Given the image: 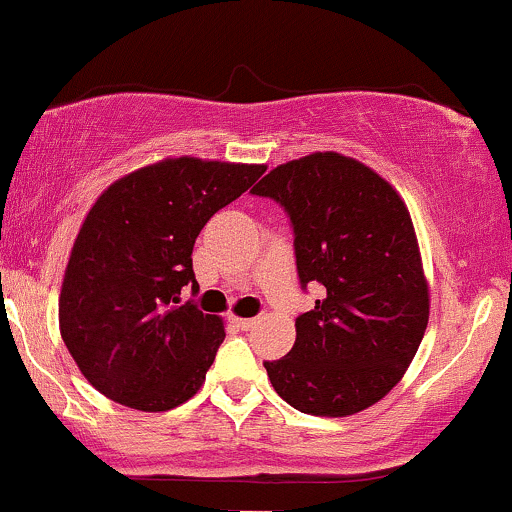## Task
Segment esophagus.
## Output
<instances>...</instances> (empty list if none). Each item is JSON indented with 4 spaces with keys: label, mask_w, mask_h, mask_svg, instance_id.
<instances>
[{
    "label": "esophagus",
    "mask_w": 512,
    "mask_h": 512,
    "mask_svg": "<svg viewBox=\"0 0 512 512\" xmlns=\"http://www.w3.org/2000/svg\"><path fill=\"white\" fill-rule=\"evenodd\" d=\"M233 322H236L240 330H250V327H255L257 317H233Z\"/></svg>",
    "instance_id": "esophagus-1"
}]
</instances>
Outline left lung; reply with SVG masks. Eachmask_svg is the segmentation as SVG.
I'll use <instances>...</instances> for the list:
<instances>
[{
    "mask_svg": "<svg viewBox=\"0 0 512 512\" xmlns=\"http://www.w3.org/2000/svg\"><path fill=\"white\" fill-rule=\"evenodd\" d=\"M252 195L289 211L301 284L325 286L296 317L289 356L264 363L276 395L332 419L373 407L404 378L431 313L407 204L383 175L337 151L281 163Z\"/></svg>",
    "mask_w": 512,
    "mask_h": 512,
    "instance_id": "left-lung-1",
    "label": "left lung"
}]
</instances>
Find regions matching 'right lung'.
I'll return each mask as SVG.
<instances>
[{
    "label": "right lung",
    "mask_w": 512,
    "mask_h": 512,
    "mask_svg": "<svg viewBox=\"0 0 512 512\" xmlns=\"http://www.w3.org/2000/svg\"><path fill=\"white\" fill-rule=\"evenodd\" d=\"M267 170L163 158L115 180L88 209L60 291V332L101 395L168 411L197 395L226 337L223 320L180 303L199 289L192 248L216 211Z\"/></svg>",
    "instance_id": "add662e5"
}]
</instances>
